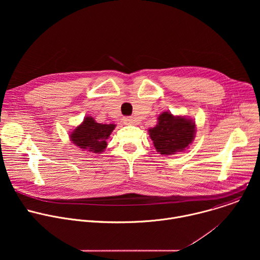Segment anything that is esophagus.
Segmentation results:
<instances>
[{
    "label": "esophagus",
    "mask_w": 260,
    "mask_h": 260,
    "mask_svg": "<svg viewBox=\"0 0 260 260\" xmlns=\"http://www.w3.org/2000/svg\"><path fill=\"white\" fill-rule=\"evenodd\" d=\"M134 122V119L132 117H124L123 118V123L124 124H132Z\"/></svg>",
    "instance_id": "34e87169"
}]
</instances>
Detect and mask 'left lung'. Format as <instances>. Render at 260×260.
Wrapping results in <instances>:
<instances>
[{"label": "left lung", "instance_id": "left-lung-1", "mask_svg": "<svg viewBox=\"0 0 260 260\" xmlns=\"http://www.w3.org/2000/svg\"><path fill=\"white\" fill-rule=\"evenodd\" d=\"M154 127L148 129L157 152L171 155L182 152L192 143L196 137V123L190 118L174 116L171 112H162Z\"/></svg>", "mask_w": 260, "mask_h": 260}]
</instances>
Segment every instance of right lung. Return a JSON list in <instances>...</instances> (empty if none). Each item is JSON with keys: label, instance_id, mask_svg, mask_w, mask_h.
<instances>
[{"label": "right lung", "instance_id": "1", "mask_svg": "<svg viewBox=\"0 0 260 260\" xmlns=\"http://www.w3.org/2000/svg\"><path fill=\"white\" fill-rule=\"evenodd\" d=\"M115 124L98 123L92 117H85L83 122L70 134L71 141L80 149L102 153L107 147V140Z\"/></svg>", "mask_w": 260, "mask_h": 260}]
</instances>
